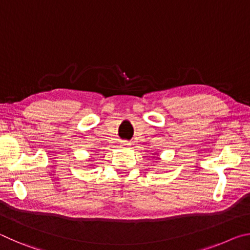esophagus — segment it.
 <instances>
[{"label":"esophagus","instance_id":"esophagus-1","mask_svg":"<svg viewBox=\"0 0 250 250\" xmlns=\"http://www.w3.org/2000/svg\"><path fill=\"white\" fill-rule=\"evenodd\" d=\"M130 145H131V143L128 142V141H122L121 146L125 147V149H128V147H130Z\"/></svg>","mask_w":250,"mask_h":250}]
</instances>
